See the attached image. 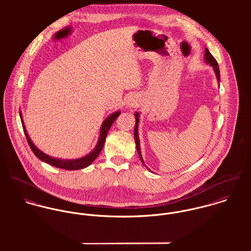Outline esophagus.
I'll list each match as a JSON object with an SVG mask.
<instances>
[{
	"label": "esophagus",
	"mask_w": 251,
	"mask_h": 251,
	"mask_svg": "<svg viewBox=\"0 0 251 251\" xmlns=\"http://www.w3.org/2000/svg\"><path fill=\"white\" fill-rule=\"evenodd\" d=\"M127 106L128 107H138L140 104V98L136 95H131L127 99Z\"/></svg>",
	"instance_id": "34e87169"
}]
</instances>
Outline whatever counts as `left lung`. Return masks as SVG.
<instances>
[{"label": "left lung", "mask_w": 251, "mask_h": 251, "mask_svg": "<svg viewBox=\"0 0 251 251\" xmlns=\"http://www.w3.org/2000/svg\"><path fill=\"white\" fill-rule=\"evenodd\" d=\"M205 63L209 64L211 67H213V70L215 73V76H216V80L217 82L219 83L220 81V73H219V69H218V65H217V62L215 61V58L213 57V55L210 53V51L208 50V48H205V59H204ZM134 116H135V126H134V139H135V144H136V149H137V151H138V154L140 156V159L142 161L144 165L143 157H142V154H141V148H140V140H139V135H138V125H139V112H135L134 113ZM146 166V165H145ZM146 168L151 171L147 166Z\"/></svg>", "instance_id": "1"}]
</instances>
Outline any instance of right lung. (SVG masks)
<instances>
[{
	"label": "right lung",
	"mask_w": 251,
	"mask_h": 251,
	"mask_svg": "<svg viewBox=\"0 0 251 251\" xmlns=\"http://www.w3.org/2000/svg\"><path fill=\"white\" fill-rule=\"evenodd\" d=\"M20 114V119H21V123H22V126L24 129V133L25 136L27 138V141L29 143V146L31 148V150L33 151V152L36 155V157L38 159H40L43 162H46L52 166H55L57 168H62L65 170H79V169H83L88 167L89 165H91L94 160L99 156L100 152L101 151L103 145L105 142V138L107 135L108 130L110 129L111 126L113 125V123L116 121V119L120 116L121 111L118 110L114 113H112L111 115H109L107 118L103 121L100 129V136L98 139V143L96 145V147L94 148V150L92 151H90L88 154H86L85 156L79 157V158H75V159H62V158H58V157H54L51 155L46 154L45 152H43L42 151H40L35 144L33 143L32 139L30 138L24 121H23V117H22V113L19 112Z\"/></svg>",
	"instance_id": "right-lung-1"
}]
</instances>
